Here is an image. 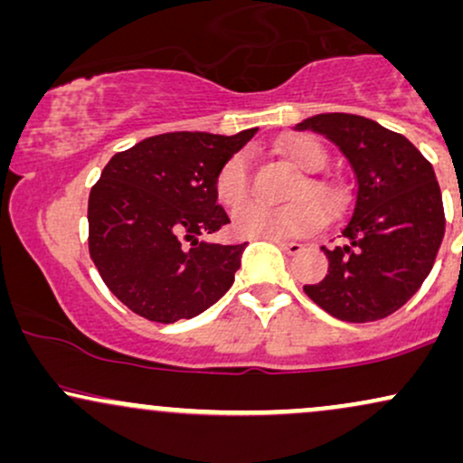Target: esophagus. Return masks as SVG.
Instances as JSON below:
<instances>
[{"label":"esophagus","instance_id":"obj_1","mask_svg":"<svg viewBox=\"0 0 463 463\" xmlns=\"http://www.w3.org/2000/svg\"><path fill=\"white\" fill-rule=\"evenodd\" d=\"M272 243H276V246H279L287 254L302 252V243H298V241H272Z\"/></svg>","mask_w":463,"mask_h":463}]
</instances>
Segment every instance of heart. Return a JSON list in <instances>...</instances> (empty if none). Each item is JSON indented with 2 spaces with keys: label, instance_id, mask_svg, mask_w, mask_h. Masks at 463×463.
<instances>
[{
  "label": "heart",
  "instance_id": "b5f03b06",
  "mask_svg": "<svg viewBox=\"0 0 463 463\" xmlns=\"http://www.w3.org/2000/svg\"><path fill=\"white\" fill-rule=\"evenodd\" d=\"M280 154L300 172H307V176H302L291 191V200L296 202L283 209H269L261 204H248L239 209L232 217V231L239 237L265 239V241L305 237L322 224L320 209L324 213H333L342 202V194L333 183L313 176L326 163V150L320 141L307 135L289 137L280 143ZM215 195L226 209H237L248 200L250 163L246 154H232L222 165L215 176Z\"/></svg>",
  "mask_w": 463,
  "mask_h": 463
}]
</instances>
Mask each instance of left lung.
Wrapping results in <instances>:
<instances>
[{
  "label": "left lung",
  "instance_id": "obj_1",
  "mask_svg": "<svg viewBox=\"0 0 463 463\" xmlns=\"http://www.w3.org/2000/svg\"><path fill=\"white\" fill-rule=\"evenodd\" d=\"M296 128L333 141L357 178L339 243L322 246L328 274L305 294L344 322L392 316L424 283L444 239L433 165L407 137L368 117L322 113Z\"/></svg>",
  "mask_w": 463,
  "mask_h": 463
}]
</instances>
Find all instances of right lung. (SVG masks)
Here are the masks:
<instances>
[{
	"mask_svg": "<svg viewBox=\"0 0 463 463\" xmlns=\"http://www.w3.org/2000/svg\"><path fill=\"white\" fill-rule=\"evenodd\" d=\"M257 128L165 132L117 152L89 195V252L110 291L152 322L189 320L231 289L248 243L204 241L228 224L215 176Z\"/></svg>",
	"mask_w": 463,
	"mask_h": 463,
	"instance_id": "obj_1",
	"label": "right lung"
}]
</instances>
